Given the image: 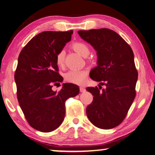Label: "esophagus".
<instances>
[{
	"instance_id": "esophagus-1",
	"label": "esophagus",
	"mask_w": 155,
	"mask_h": 155,
	"mask_svg": "<svg viewBox=\"0 0 155 155\" xmlns=\"http://www.w3.org/2000/svg\"><path fill=\"white\" fill-rule=\"evenodd\" d=\"M79 89H80V91L81 92H84L85 91V88L84 86H80Z\"/></svg>"
}]
</instances>
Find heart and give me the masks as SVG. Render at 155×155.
<instances>
[{
  "label": "heart",
  "mask_w": 155,
  "mask_h": 155,
  "mask_svg": "<svg viewBox=\"0 0 155 155\" xmlns=\"http://www.w3.org/2000/svg\"><path fill=\"white\" fill-rule=\"evenodd\" d=\"M71 47L76 52L84 57L87 56L90 50L86 44L81 41H77L72 44ZM55 63L59 68H63L64 64V51L61 50L55 55ZM87 78V72L84 70H72L69 71L64 75L67 81L74 84H83Z\"/></svg>",
  "instance_id": "1"
}]
</instances>
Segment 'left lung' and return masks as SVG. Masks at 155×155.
Returning a JSON list of instances; mask_svg holds the SVG:
<instances>
[{"instance_id":"obj_1","label":"left lung","mask_w":155,"mask_h":155,"mask_svg":"<svg viewBox=\"0 0 155 155\" xmlns=\"http://www.w3.org/2000/svg\"><path fill=\"white\" fill-rule=\"evenodd\" d=\"M78 33L91 44L97 55V66L91 70L90 77L106 85L101 91L100 85L99 88H86L94 96L86 108L87 116L97 127L114 128L125 118L136 97L138 71L133 51L112 30L92 29Z\"/></svg>"}]
</instances>
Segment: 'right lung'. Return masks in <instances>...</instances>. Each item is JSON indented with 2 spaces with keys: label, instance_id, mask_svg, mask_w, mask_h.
<instances>
[{
  "label": "right lung",
  "instance_id": "obj_1",
  "mask_svg": "<svg viewBox=\"0 0 155 155\" xmlns=\"http://www.w3.org/2000/svg\"><path fill=\"white\" fill-rule=\"evenodd\" d=\"M73 31H45L23 48L15 73L18 104L32 127L42 132L55 130L63 122L65 101L77 96L78 85L63 84L59 92L53 85L63 81L55 55L71 40Z\"/></svg>",
  "mask_w": 155,
  "mask_h": 155
}]
</instances>
